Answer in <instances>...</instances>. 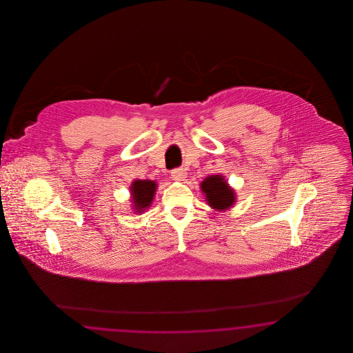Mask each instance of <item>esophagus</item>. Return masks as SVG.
Here are the masks:
<instances>
[{
  "instance_id": "34e87169",
  "label": "esophagus",
  "mask_w": 353,
  "mask_h": 353,
  "mask_svg": "<svg viewBox=\"0 0 353 353\" xmlns=\"http://www.w3.org/2000/svg\"><path fill=\"white\" fill-rule=\"evenodd\" d=\"M172 179L176 181H182L186 177V171L183 168H174L171 172Z\"/></svg>"
}]
</instances>
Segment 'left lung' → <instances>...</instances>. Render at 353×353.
<instances>
[{
  "label": "left lung",
  "mask_w": 353,
  "mask_h": 353,
  "mask_svg": "<svg viewBox=\"0 0 353 353\" xmlns=\"http://www.w3.org/2000/svg\"><path fill=\"white\" fill-rule=\"evenodd\" d=\"M202 192L205 194V201L216 211H224L232 207L235 202V194L232 188L228 186L224 176L214 174L208 176L201 183Z\"/></svg>",
  "instance_id": "left-lung-1"
}]
</instances>
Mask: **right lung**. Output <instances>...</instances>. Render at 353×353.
Segmentation results:
<instances>
[{
  "label": "right lung",
  "mask_w": 353,
  "mask_h": 353,
  "mask_svg": "<svg viewBox=\"0 0 353 353\" xmlns=\"http://www.w3.org/2000/svg\"><path fill=\"white\" fill-rule=\"evenodd\" d=\"M157 192V182L151 180H136L130 186L132 202L134 204L136 212H143L152 203Z\"/></svg>",
  "instance_id": "obj_1"
}]
</instances>
